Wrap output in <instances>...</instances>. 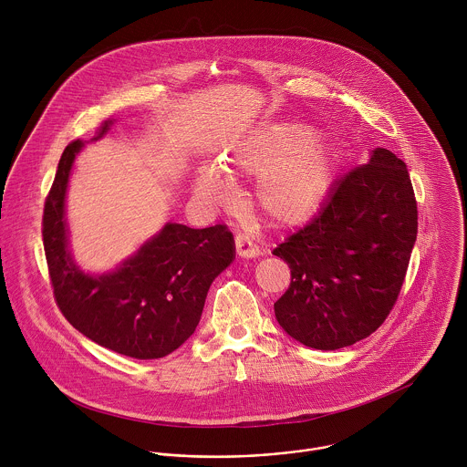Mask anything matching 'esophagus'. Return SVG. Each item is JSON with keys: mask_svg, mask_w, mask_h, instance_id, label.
I'll use <instances>...</instances> for the list:
<instances>
[{"mask_svg": "<svg viewBox=\"0 0 467 467\" xmlns=\"http://www.w3.org/2000/svg\"><path fill=\"white\" fill-rule=\"evenodd\" d=\"M235 250H237V255L241 259H255L259 255V248L244 234H237V237H235Z\"/></svg>", "mask_w": 467, "mask_h": 467, "instance_id": "34e87169", "label": "esophagus"}]
</instances>
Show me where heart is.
I'll return each instance as SVG.
<instances>
[{
    "label": "heart",
    "instance_id": "obj_1",
    "mask_svg": "<svg viewBox=\"0 0 467 467\" xmlns=\"http://www.w3.org/2000/svg\"><path fill=\"white\" fill-rule=\"evenodd\" d=\"M225 176H257L254 204L276 226L307 221L326 200L334 180L331 147L298 124H261L243 134L219 160V169L202 165L194 192L202 202L230 201Z\"/></svg>",
    "mask_w": 467,
    "mask_h": 467
}]
</instances>
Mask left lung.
Listing matches in <instances>:
<instances>
[{
	"label": "left lung",
	"instance_id": "obj_1",
	"mask_svg": "<svg viewBox=\"0 0 467 467\" xmlns=\"http://www.w3.org/2000/svg\"><path fill=\"white\" fill-rule=\"evenodd\" d=\"M417 239L406 163L389 149L345 174L318 215L273 250L291 284L275 302L280 327L318 350L348 347L390 315Z\"/></svg>",
	"mask_w": 467,
	"mask_h": 467
}]
</instances>
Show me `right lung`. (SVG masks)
Masks as SVG:
<instances>
[{
    "mask_svg": "<svg viewBox=\"0 0 467 467\" xmlns=\"http://www.w3.org/2000/svg\"><path fill=\"white\" fill-rule=\"evenodd\" d=\"M106 120L91 140L109 131ZM82 140L67 145L45 201L43 244L56 302L67 322L91 341L136 359H156L196 331L206 293L235 259L224 224L189 228L167 223L113 271L89 275L67 246V189Z\"/></svg>",
    "mask_w": 467,
    "mask_h": 467,
    "instance_id": "obj_1",
    "label": "right lung"
}]
</instances>
